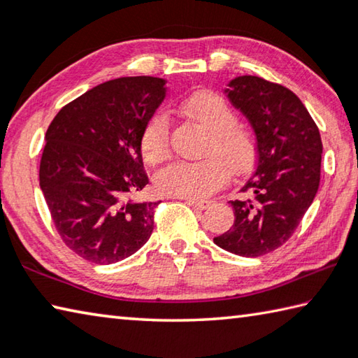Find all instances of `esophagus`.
<instances>
[{
    "instance_id": "1",
    "label": "esophagus",
    "mask_w": 358,
    "mask_h": 358,
    "mask_svg": "<svg viewBox=\"0 0 358 358\" xmlns=\"http://www.w3.org/2000/svg\"><path fill=\"white\" fill-rule=\"evenodd\" d=\"M186 203L191 205V207L196 208V210H207L211 205V201H197V199H186Z\"/></svg>"
}]
</instances>
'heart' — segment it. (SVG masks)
<instances>
[{
  "label": "heart",
  "instance_id": "heart-1",
  "mask_svg": "<svg viewBox=\"0 0 358 358\" xmlns=\"http://www.w3.org/2000/svg\"><path fill=\"white\" fill-rule=\"evenodd\" d=\"M181 110L207 131L201 162H173L156 175L157 191L164 196L201 199L208 196L232 173H245L256 161V137L240 123L237 112L222 94L199 90L181 102ZM171 120L156 112L143 124L141 148L151 164L164 161L171 151Z\"/></svg>",
  "mask_w": 358,
  "mask_h": 358
}]
</instances>
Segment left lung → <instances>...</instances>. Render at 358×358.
I'll return each mask as SVG.
<instances>
[{"mask_svg": "<svg viewBox=\"0 0 358 358\" xmlns=\"http://www.w3.org/2000/svg\"><path fill=\"white\" fill-rule=\"evenodd\" d=\"M226 94L252 126L257 164L241 187L248 197L230 201L234 226L213 241L237 256L259 257L292 237L316 197L322 141L310 112L282 85L240 76Z\"/></svg>", "mask_w": 358, "mask_h": 358, "instance_id": "8db88e82", "label": "left lung"}]
</instances>
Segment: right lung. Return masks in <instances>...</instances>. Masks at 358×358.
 Returning <instances> with one entry per match:
<instances>
[{
    "label": "right lung",
    "mask_w": 358,
    "mask_h": 358,
    "mask_svg": "<svg viewBox=\"0 0 358 358\" xmlns=\"http://www.w3.org/2000/svg\"><path fill=\"white\" fill-rule=\"evenodd\" d=\"M164 98V78H115L64 106L48 126L39 185L59 237L85 260L120 262L153 232L159 202L131 197L148 185L141 134Z\"/></svg>",
    "instance_id": "right-lung-1"
}]
</instances>
